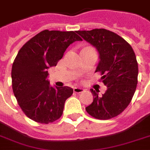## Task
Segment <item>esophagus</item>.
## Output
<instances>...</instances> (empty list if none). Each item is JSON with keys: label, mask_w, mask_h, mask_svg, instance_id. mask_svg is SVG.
<instances>
[{"label": "esophagus", "mask_w": 150, "mask_h": 150, "mask_svg": "<svg viewBox=\"0 0 150 150\" xmlns=\"http://www.w3.org/2000/svg\"><path fill=\"white\" fill-rule=\"evenodd\" d=\"M73 91L75 93H81L82 92L84 91V89H82V88H80V87H75L74 89H73Z\"/></svg>", "instance_id": "esophagus-1"}]
</instances>
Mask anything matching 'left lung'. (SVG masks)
<instances>
[{
  "label": "left lung",
  "mask_w": 150,
  "mask_h": 150,
  "mask_svg": "<svg viewBox=\"0 0 150 150\" xmlns=\"http://www.w3.org/2000/svg\"><path fill=\"white\" fill-rule=\"evenodd\" d=\"M76 33L98 50L100 61L96 72L100 73V82L107 86L102 96L90 89L93 101L86 110L99 120L117 116L130 103L137 86L139 68L135 52L122 37L105 29Z\"/></svg>",
  "instance_id": "8db88e82"
}]
</instances>
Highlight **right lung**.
<instances>
[{
  "mask_svg": "<svg viewBox=\"0 0 150 150\" xmlns=\"http://www.w3.org/2000/svg\"><path fill=\"white\" fill-rule=\"evenodd\" d=\"M82 40L75 32L43 30L27 41L18 53L11 68L14 95L24 114L33 121L49 124L63 114L71 87L54 88L47 79L48 69L56 66L75 41Z\"/></svg>",
  "mask_w": 150,
  "mask_h": 150,
  "instance_id": "right-lung-1",
  "label": "right lung"
}]
</instances>
